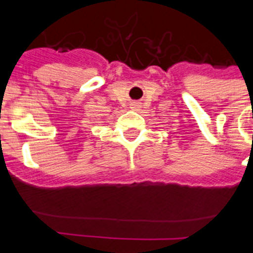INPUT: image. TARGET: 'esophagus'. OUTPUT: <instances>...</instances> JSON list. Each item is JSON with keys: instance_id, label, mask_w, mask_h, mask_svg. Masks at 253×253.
<instances>
[{"instance_id": "1", "label": "esophagus", "mask_w": 253, "mask_h": 253, "mask_svg": "<svg viewBox=\"0 0 253 253\" xmlns=\"http://www.w3.org/2000/svg\"><path fill=\"white\" fill-rule=\"evenodd\" d=\"M129 107H131L132 110H137V108H140V103H138V102H132V103L129 104Z\"/></svg>"}]
</instances>
